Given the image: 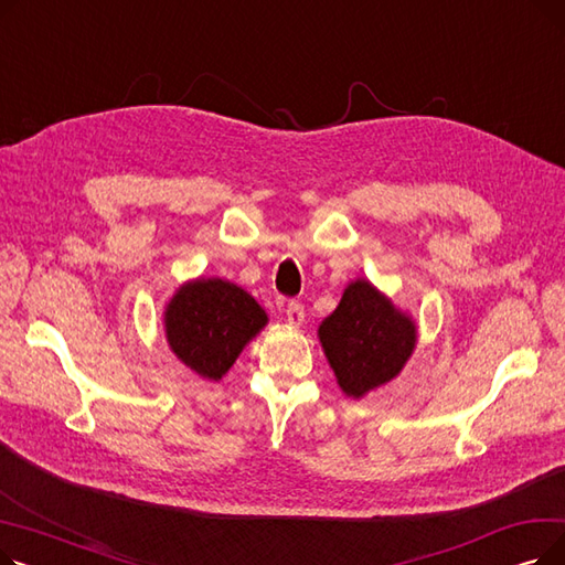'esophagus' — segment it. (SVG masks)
Returning a JSON list of instances; mask_svg holds the SVG:
<instances>
[{"label": "esophagus", "mask_w": 565, "mask_h": 565, "mask_svg": "<svg viewBox=\"0 0 565 565\" xmlns=\"http://www.w3.org/2000/svg\"><path fill=\"white\" fill-rule=\"evenodd\" d=\"M286 320H288V324H292V328H300V324L305 322V307L300 302H288Z\"/></svg>", "instance_id": "obj_1"}]
</instances>
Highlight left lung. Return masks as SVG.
Returning a JSON list of instances; mask_svg holds the SVG:
<instances>
[{
    "label": "left lung",
    "instance_id": "1",
    "mask_svg": "<svg viewBox=\"0 0 565 565\" xmlns=\"http://www.w3.org/2000/svg\"><path fill=\"white\" fill-rule=\"evenodd\" d=\"M417 337L414 318L364 277L343 288L337 309L318 324V341L337 384L354 401L401 375Z\"/></svg>",
    "mask_w": 565,
    "mask_h": 565
}]
</instances>
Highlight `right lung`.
Returning <instances> with one entry per match:
<instances>
[{
	"instance_id": "right-lung-1",
	"label": "right lung",
	"mask_w": 565,
	"mask_h": 565,
	"mask_svg": "<svg viewBox=\"0 0 565 565\" xmlns=\"http://www.w3.org/2000/svg\"><path fill=\"white\" fill-rule=\"evenodd\" d=\"M162 324L175 358L199 377L220 382L265 328L267 313L237 284L196 277L173 290Z\"/></svg>"
}]
</instances>
